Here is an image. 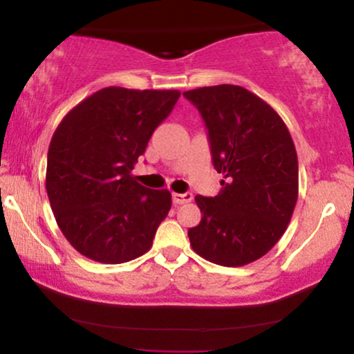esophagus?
Masks as SVG:
<instances>
[{
	"mask_svg": "<svg viewBox=\"0 0 354 354\" xmlns=\"http://www.w3.org/2000/svg\"><path fill=\"white\" fill-rule=\"evenodd\" d=\"M193 200V194L191 193H173V203L174 205H185Z\"/></svg>",
	"mask_w": 354,
	"mask_h": 354,
	"instance_id": "esophagus-1",
	"label": "esophagus"
}]
</instances>
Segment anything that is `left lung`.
I'll use <instances>...</instances> for the list:
<instances>
[{
    "instance_id": "1",
    "label": "left lung",
    "mask_w": 354,
    "mask_h": 354,
    "mask_svg": "<svg viewBox=\"0 0 354 354\" xmlns=\"http://www.w3.org/2000/svg\"><path fill=\"white\" fill-rule=\"evenodd\" d=\"M208 129L218 196L198 194L200 225L188 230L198 254L243 266L265 256L288 228L298 200V156L286 124L270 104L234 84L183 93Z\"/></svg>"
}]
</instances>
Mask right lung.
<instances>
[{
    "instance_id": "1",
    "label": "right lung",
    "mask_w": 354,
    "mask_h": 354,
    "mask_svg": "<svg viewBox=\"0 0 354 354\" xmlns=\"http://www.w3.org/2000/svg\"><path fill=\"white\" fill-rule=\"evenodd\" d=\"M180 95L103 88L56 128L48 149V198L59 230L86 258L120 265L151 248L171 193L140 185L131 169Z\"/></svg>"
}]
</instances>
